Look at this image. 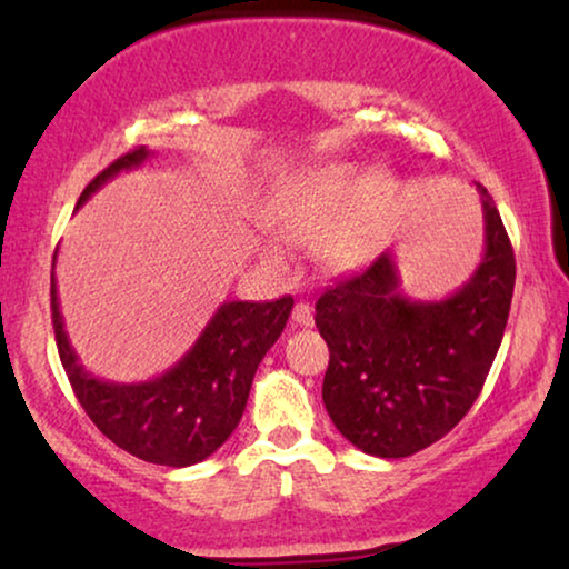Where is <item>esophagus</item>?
Here are the masks:
<instances>
[{
    "mask_svg": "<svg viewBox=\"0 0 569 569\" xmlns=\"http://www.w3.org/2000/svg\"><path fill=\"white\" fill-rule=\"evenodd\" d=\"M292 323H295V326H302V329H308V326H313V308H310L308 302H295V308H292Z\"/></svg>",
    "mask_w": 569,
    "mask_h": 569,
    "instance_id": "esophagus-1",
    "label": "esophagus"
}]
</instances>
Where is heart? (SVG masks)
I'll return each instance as SVG.
<instances>
[{"label": "heart", "mask_w": 569, "mask_h": 569, "mask_svg": "<svg viewBox=\"0 0 569 569\" xmlns=\"http://www.w3.org/2000/svg\"><path fill=\"white\" fill-rule=\"evenodd\" d=\"M391 193L383 170L365 173L352 162L302 168L279 183L269 199V220L279 236L295 240L321 238V259L337 271L365 267L376 253L370 209ZM269 261H279L277 243L263 246Z\"/></svg>", "instance_id": "heart-1"}]
</instances>
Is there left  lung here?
Segmentation results:
<instances>
[{"label":"left lung","mask_w":569,"mask_h":569,"mask_svg":"<svg viewBox=\"0 0 569 569\" xmlns=\"http://www.w3.org/2000/svg\"><path fill=\"white\" fill-rule=\"evenodd\" d=\"M477 191L485 253L456 292L409 298L386 251L316 302L331 352L326 411L362 453L407 458L432 446L461 422L489 376L508 323L516 256L492 197L481 183Z\"/></svg>","instance_id":"obj_1"}]
</instances>
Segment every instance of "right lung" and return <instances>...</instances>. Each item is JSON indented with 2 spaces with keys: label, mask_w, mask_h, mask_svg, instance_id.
Segmentation results:
<instances>
[{
  "label": "right lung",
  "mask_w": 569,
  "mask_h": 569,
  "mask_svg": "<svg viewBox=\"0 0 569 569\" xmlns=\"http://www.w3.org/2000/svg\"><path fill=\"white\" fill-rule=\"evenodd\" d=\"M150 154L147 147L121 154L103 173L92 178L77 201V209L111 178L139 168ZM292 306V298L222 302L173 368L139 383H116L92 376L80 362V355L67 337L57 277L51 274L53 333L61 365L82 409L98 430L127 453L170 469L204 461L230 438L246 411L259 362L284 331Z\"/></svg>",
  "instance_id": "add662e5"
}]
</instances>
